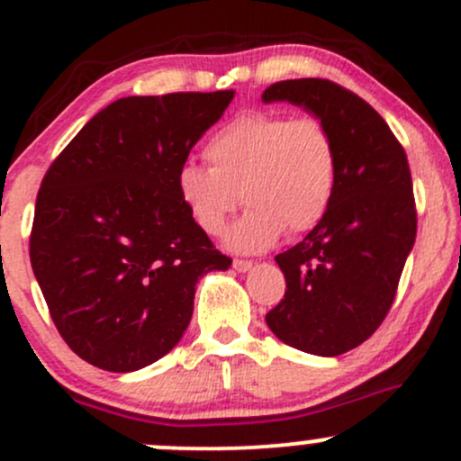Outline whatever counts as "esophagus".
<instances>
[{
	"label": "esophagus",
	"instance_id": "34e87169",
	"mask_svg": "<svg viewBox=\"0 0 461 461\" xmlns=\"http://www.w3.org/2000/svg\"><path fill=\"white\" fill-rule=\"evenodd\" d=\"M234 269L236 271H249L251 267H254V263H251V260H243V258H234Z\"/></svg>",
	"mask_w": 461,
	"mask_h": 461
}]
</instances>
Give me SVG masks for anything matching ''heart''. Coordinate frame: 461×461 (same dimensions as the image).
<instances>
[{"instance_id": "1", "label": "heart", "mask_w": 461, "mask_h": 461, "mask_svg": "<svg viewBox=\"0 0 461 461\" xmlns=\"http://www.w3.org/2000/svg\"><path fill=\"white\" fill-rule=\"evenodd\" d=\"M210 167L176 174L181 203L210 236L227 230L240 198L249 212L230 234L236 251L267 249L320 225L331 207L340 154L327 121L254 110L227 121L205 143Z\"/></svg>"}]
</instances>
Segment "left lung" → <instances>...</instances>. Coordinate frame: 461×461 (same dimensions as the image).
<instances>
[{
  "instance_id": "left-lung-1",
  "label": "left lung",
  "mask_w": 461,
  "mask_h": 461,
  "mask_svg": "<svg viewBox=\"0 0 461 461\" xmlns=\"http://www.w3.org/2000/svg\"><path fill=\"white\" fill-rule=\"evenodd\" d=\"M263 101H289L327 121L340 154L327 216L276 256L287 289L265 320L285 345L340 356L386 318L413 249L418 212L406 152L365 99L329 79L278 81Z\"/></svg>"
}]
</instances>
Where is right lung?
I'll use <instances>...</instances> for the list:
<instances>
[{
	"label": "right lung",
	"mask_w": 461,
	"mask_h": 461,
	"mask_svg": "<svg viewBox=\"0 0 461 461\" xmlns=\"http://www.w3.org/2000/svg\"><path fill=\"white\" fill-rule=\"evenodd\" d=\"M234 90L125 96L95 114L39 187L31 265L66 345L99 369L152 365L181 340L207 271L230 269L176 174Z\"/></svg>",
	"instance_id": "right-lung-1"
}]
</instances>
